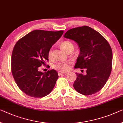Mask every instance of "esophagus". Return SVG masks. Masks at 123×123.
<instances>
[{
  "label": "esophagus",
  "instance_id": "obj_1",
  "mask_svg": "<svg viewBox=\"0 0 123 123\" xmlns=\"http://www.w3.org/2000/svg\"><path fill=\"white\" fill-rule=\"evenodd\" d=\"M67 73L66 72H62V71H59V72H58V75L60 76V75H61L62 74H66Z\"/></svg>",
  "mask_w": 123,
  "mask_h": 123
}]
</instances>
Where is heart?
<instances>
[{
	"instance_id": "heart-1",
	"label": "heart",
	"mask_w": 123,
	"mask_h": 123,
	"mask_svg": "<svg viewBox=\"0 0 123 123\" xmlns=\"http://www.w3.org/2000/svg\"><path fill=\"white\" fill-rule=\"evenodd\" d=\"M62 48L64 49L66 52H68L70 50H74V46L71 42L69 41H65L61 43ZM53 55V50L52 49H50L48 51V56L51 58ZM71 64V62H59L54 65V68L55 69L59 70L62 72H65L69 69L70 65Z\"/></svg>"
}]
</instances>
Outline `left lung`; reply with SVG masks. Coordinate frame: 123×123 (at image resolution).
<instances>
[{
	"instance_id": "left-lung-1",
	"label": "left lung",
	"mask_w": 123,
	"mask_h": 123,
	"mask_svg": "<svg viewBox=\"0 0 123 123\" xmlns=\"http://www.w3.org/2000/svg\"><path fill=\"white\" fill-rule=\"evenodd\" d=\"M64 37L74 41L80 49L74 68L86 70V75L76 73L75 90L86 96L98 92L112 71V50L108 42L99 32L86 26L68 30Z\"/></svg>"
}]
</instances>
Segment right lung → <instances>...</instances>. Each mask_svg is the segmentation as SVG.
I'll use <instances>...</instances> for the list:
<instances>
[{"mask_svg": "<svg viewBox=\"0 0 123 123\" xmlns=\"http://www.w3.org/2000/svg\"><path fill=\"white\" fill-rule=\"evenodd\" d=\"M63 31L34 30L20 39L11 56V71L17 85L27 95L43 97L51 92L58 78L53 69L43 73L38 68L48 60V51Z\"/></svg>", "mask_w": 123, "mask_h": 123, "instance_id": "right-lung-1", "label": "right lung"}]
</instances>
